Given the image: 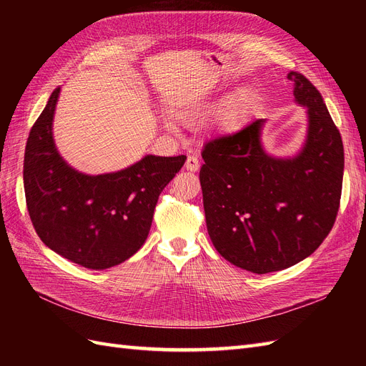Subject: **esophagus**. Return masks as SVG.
I'll return each instance as SVG.
<instances>
[{
    "label": "esophagus",
    "instance_id": "esophagus-1",
    "mask_svg": "<svg viewBox=\"0 0 366 366\" xmlns=\"http://www.w3.org/2000/svg\"><path fill=\"white\" fill-rule=\"evenodd\" d=\"M184 168L187 169V171H191V172H195V171H198L200 169V162H198V159L197 157H194V156H189L186 159V163H184Z\"/></svg>",
    "mask_w": 366,
    "mask_h": 366
}]
</instances>
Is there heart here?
I'll return each instance as SVG.
<instances>
[{
  "mask_svg": "<svg viewBox=\"0 0 366 366\" xmlns=\"http://www.w3.org/2000/svg\"><path fill=\"white\" fill-rule=\"evenodd\" d=\"M259 104V93L254 86L244 85L229 94L214 113V125L224 136L237 134L244 128ZM212 104L202 102L182 114L183 119H195L210 112Z\"/></svg>",
  "mask_w": 366,
  "mask_h": 366,
  "instance_id": "b5f03b06",
  "label": "heart"
}]
</instances>
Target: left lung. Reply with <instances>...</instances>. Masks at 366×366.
Wrapping results in <instances>:
<instances>
[{"instance_id":"obj_1","label":"left lung","mask_w":366,"mask_h":366,"mask_svg":"<svg viewBox=\"0 0 366 366\" xmlns=\"http://www.w3.org/2000/svg\"><path fill=\"white\" fill-rule=\"evenodd\" d=\"M307 108L302 148L293 157L264 149V119L207 142L200 169L206 226L217 252L252 273L284 270L310 257L333 227L340 203L343 145L316 86L290 71Z\"/></svg>"}]
</instances>
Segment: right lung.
Instances as JSON below:
<instances>
[{"label": "right lung", "mask_w": 366, "mask_h": 366, "mask_svg": "<svg viewBox=\"0 0 366 366\" xmlns=\"http://www.w3.org/2000/svg\"><path fill=\"white\" fill-rule=\"evenodd\" d=\"M59 92L51 93L27 139V210L38 237L53 252L86 269H109L147 241L159 195L186 156H145L125 169L101 175L76 171L53 139Z\"/></svg>", "instance_id": "1"}]
</instances>
